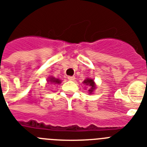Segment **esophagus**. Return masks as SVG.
I'll use <instances>...</instances> for the list:
<instances>
[{"instance_id":"34e87169","label":"esophagus","mask_w":147,"mask_h":147,"mask_svg":"<svg viewBox=\"0 0 147 147\" xmlns=\"http://www.w3.org/2000/svg\"><path fill=\"white\" fill-rule=\"evenodd\" d=\"M68 79L69 80H74L75 79V76H68Z\"/></svg>"}]
</instances>
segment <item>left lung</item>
<instances>
[{
	"label": "left lung",
	"instance_id": "1",
	"mask_svg": "<svg viewBox=\"0 0 147 147\" xmlns=\"http://www.w3.org/2000/svg\"><path fill=\"white\" fill-rule=\"evenodd\" d=\"M83 83L89 86L88 92H89L90 94H92V92H93L94 90L95 89V88H96V86H95L94 81L93 79H91V78L86 79V80H84V81H83Z\"/></svg>",
	"mask_w": 147,
	"mask_h": 147
}]
</instances>
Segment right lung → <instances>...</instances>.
I'll use <instances>...</instances> for the list:
<instances>
[{"instance_id": "1", "label": "right lung", "mask_w": 147, "mask_h": 147, "mask_svg": "<svg viewBox=\"0 0 147 147\" xmlns=\"http://www.w3.org/2000/svg\"><path fill=\"white\" fill-rule=\"evenodd\" d=\"M47 82L51 83V84H60L61 83V80L59 79L55 78L53 77H50L48 80H47Z\"/></svg>"}]
</instances>
